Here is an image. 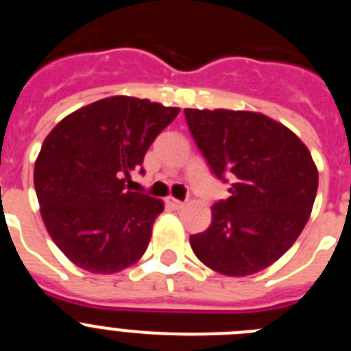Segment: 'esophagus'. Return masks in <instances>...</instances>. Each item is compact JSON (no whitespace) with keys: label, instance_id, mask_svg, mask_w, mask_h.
I'll return each instance as SVG.
<instances>
[{"label":"esophagus","instance_id":"1","mask_svg":"<svg viewBox=\"0 0 351 351\" xmlns=\"http://www.w3.org/2000/svg\"><path fill=\"white\" fill-rule=\"evenodd\" d=\"M167 204H169V206L176 210H181L182 207H184V202H181V200H178V198H173V197L167 198Z\"/></svg>","mask_w":351,"mask_h":351}]
</instances>
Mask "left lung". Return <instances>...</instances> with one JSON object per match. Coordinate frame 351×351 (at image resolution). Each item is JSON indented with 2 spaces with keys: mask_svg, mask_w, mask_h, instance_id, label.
I'll return each instance as SVG.
<instances>
[{
  "mask_svg": "<svg viewBox=\"0 0 351 351\" xmlns=\"http://www.w3.org/2000/svg\"><path fill=\"white\" fill-rule=\"evenodd\" d=\"M210 170L230 181L213 221L190 235L197 258L225 276H250L283 256L308 223L318 170L308 147L278 121L246 110L184 108Z\"/></svg>",
  "mask_w": 351,
  "mask_h": 351,
  "instance_id": "left-lung-1",
  "label": "left lung"
}]
</instances>
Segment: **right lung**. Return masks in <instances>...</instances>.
<instances>
[{"instance_id":"right-lung-1","label":"right lung","mask_w":351,"mask_h":351,"mask_svg":"<svg viewBox=\"0 0 351 351\" xmlns=\"http://www.w3.org/2000/svg\"><path fill=\"white\" fill-rule=\"evenodd\" d=\"M178 107L110 96L54 126L35 163L40 213L56 246L77 267L114 274L147 250L163 202L126 190Z\"/></svg>"}]
</instances>
